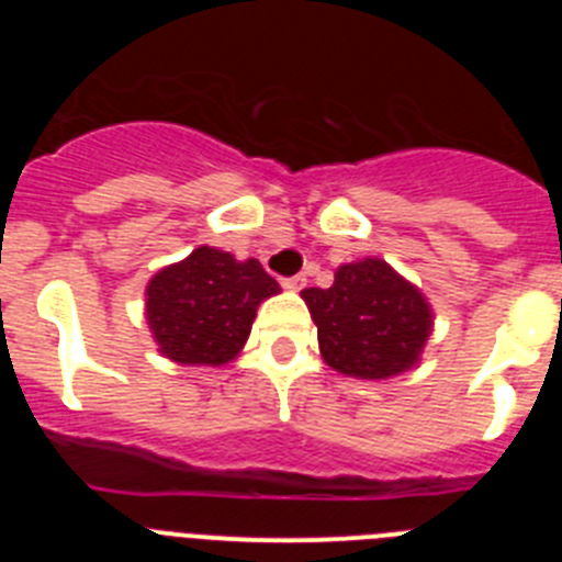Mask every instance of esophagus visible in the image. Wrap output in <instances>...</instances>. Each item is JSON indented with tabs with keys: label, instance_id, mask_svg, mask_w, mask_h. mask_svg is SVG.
<instances>
[{
	"label": "esophagus",
	"instance_id": "1",
	"mask_svg": "<svg viewBox=\"0 0 562 562\" xmlns=\"http://www.w3.org/2000/svg\"><path fill=\"white\" fill-rule=\"evenodd\" d=\"M281 284H284V290H290V292L304 290V286H306V276H292V278H284V281H281Z\"/></svg>",
	"mask_w": 562,
	"mask_h": 562
}]
</instances>
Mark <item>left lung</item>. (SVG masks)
<instances>
[{
  "instance_id": "1",
  "label": "left lung",
  "mask_w": 562,
  "mask_h": 562,
  "mask_svg": "<svg viewBox=\"0 0 562 562\" xmlns=\"http://www.w3.org/2000/svg\"><path fill=\"white\" fill-rule=\"evenodd\" d=\"M326 366L357 380H391L419 366L434 310L416 284L382 258L337 267L329 290L301 292Z\"/></svg>"
}]
</instances>
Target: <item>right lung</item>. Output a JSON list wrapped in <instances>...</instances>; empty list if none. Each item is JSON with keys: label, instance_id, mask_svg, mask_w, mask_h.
I'll return each instance as SVG.
<instances>
[{"label": "right lung", "instance_id": "obj_1", "mask_svg": "<svg viewBox=\"0 0 562 562\" xmlns=\"http://www.w3.org/2000/svg\"><path fill=\"white\" fill-rule=\"evenodd\" d=\"M281 286L256 258L196 247L146 284V321L157 351L180 366H225L250 337L258 306Z\"/></svg>", "mask_w": 562, "mask_h": 562}]
</instances>
